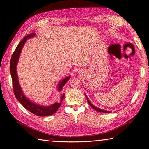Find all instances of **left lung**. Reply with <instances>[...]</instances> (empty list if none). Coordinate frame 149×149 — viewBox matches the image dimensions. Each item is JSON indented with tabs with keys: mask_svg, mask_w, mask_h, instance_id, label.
<instances>
[{
	"mask_svg": "<svg viewBox=\"0 0 149 149\" xmlns=\"http://www.w3.org/2000/svg\"><path fill=\"white\" fill-rule=\"evenodd\" d=\"M84 95H85L86 97V99H87V101H88V103H89V106H91L92 108H93V109H94V110H96V111H97V112H104V113H109V112H111L110 111H106V110L101 109H100V108H98V107H96V106H94L93 104H91V102H90V101H89V100H88V98L87 96L85 94H84Z\"/></svg>",
	"mask_w": 149,
	"mask_h": 149,
	"instance_id": "obj_1",
	"label": "left lung"
}]
</instances>
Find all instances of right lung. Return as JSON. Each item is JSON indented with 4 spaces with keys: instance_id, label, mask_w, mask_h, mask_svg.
<instances>
[{
    "instance_id": "add662e5",
    "label": "right lung",
    "mask_w": 149,
    "mask_h": 149,
    "mask_svg": "<svg viewBox=\"0 0 149 149\" xmlns=\"http://www.w3.org/2000/svg\"><path fill=\"white\" fill-rule=\"evenodd\" d=\"M35 35V33H30L28 35H26L22 41L18 45L17 48H15V51L13 52L12 56L11 57L10 63V71L12 76V84H13V93H14L15 96L17 98V100L19 101L26 109H27L31 113L34 114L35 115H37L38 116H50L53 114L54 113L57 111L58 108L61 104V102L64 98V94L61 97V101L60 102H55L53 104L48 106H43L37 104L33 102H31L26 98L22 92V90L20 88V84L19 83V80H18V76L17 74V63L19 61V57L20 55V53L22 51V49L23 48V46L25 42L29 38L33 37ZM70 76L66 77L65 79H63L60 82L59 85H58V90H61L64 85L69 80Z\"/></svg>"
}]
</instances>
